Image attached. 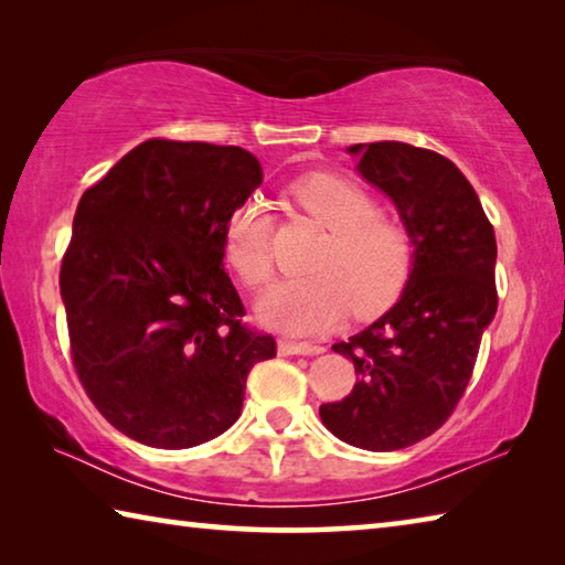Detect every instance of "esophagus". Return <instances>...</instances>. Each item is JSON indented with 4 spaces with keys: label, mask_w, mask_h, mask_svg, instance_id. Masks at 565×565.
Masks as SVG:
<instances>
[{
    "label": "esophagus",
    "mask_w": 565,
    "mask_h": 565,
    "mask_svg": "<svg viewBox=\"0 0 565 565\" xmlns=\"http://www.w3.org/2000/svg\"><path fill=\"white\" fill-rule=\"evenodd\" d=\"M277 352L280 354H320L322 348L312 342H298V340H277Z\"/></svg>",
    "instance_id": "obj_1"
}]
</instances>
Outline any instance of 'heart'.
<instances>
[{
	"mask_svg": "<svg viewBox=\"0 0 565 565\" xmlns=\"http://www.w3.org/2000/svg\"><path fill=\"white\" fill-rule=\"evenodd\" d=\"M288 195L330 233L312 257V275L285 280L265 295L263 320L280 330L312 334L338 324L350 308L358 318L390 308L414 267L409 225L377 207L367 188L334 173L302 175ZM223 255L247 290L270 285L273 221L260 201L245 198L227 213Z\"/></svg>",
	"mask_w": 565,
	"mask_h": 565,
	"instance_id": "b5f03b06",
	"label": "heart"
}]
</instances>
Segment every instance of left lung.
Listing matches in <instances>:
<instances>
[{"mask_svg": "<svg viewBox=\"0 0 565 565\" xmlns=\"http://www.w3.org/2000/svg\"><path fill=\"white\" fill-rule=\"evenodd\" d=\"M360 173L399 207L414 235V267L390 312L332 350L358 384L322 404L334 437L397 451L431 437L467 392L481 334L497 315V235L471 183L429 148L399 141L352 146Z\"/></svg>", "mask_w": 565, "mask_h": 565, "instance_id": "left-lung-1", "label": "left lung"}]
</instances>
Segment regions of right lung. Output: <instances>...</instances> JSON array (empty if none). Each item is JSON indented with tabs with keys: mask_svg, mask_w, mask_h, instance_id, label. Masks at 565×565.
I'll return each instance as SVG.
<instances>
[{
	"mask_svg": "<svg viewBox=\"0 0 565 565\" xmlns=\"http://www.w3.org/2000/svg\"><path fill=\"white\" fill-rule=\"evenodd\" d=\"M260 183L245 148L148 138L78 201L58 273L72 362L104 419L146 447L223 434L275 358L223 267L225 217Z\"/></svg>",
	"mask_w": 565,
	"mask_h": 565,
	"instance_id": "add662e5",
	"label": "right lung"
}]
</instances>
